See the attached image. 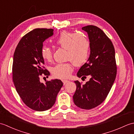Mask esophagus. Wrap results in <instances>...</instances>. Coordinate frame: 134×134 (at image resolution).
I'll return each mask as SVG.
<instances>
[{"label":"esophagus","mask_w":134,"mask_h":134,"mask_svg":"<svg viewBox=\"0 0 134 134\" xmlns=\"http://www.w3.org/2000/svg\"><path fill=\"white\" fill-rule=\"evenodd\" d=\"M62 82H63V84L64 85L66 84L67 83H68V82H69V80H65V79H63Z\"/></svg>","instance_id":"obj_1"}]
</instances>
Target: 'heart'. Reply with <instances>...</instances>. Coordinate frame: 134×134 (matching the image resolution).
<instances>
[{
	"label": "heart",
	"instance_id": "heart-1",
	"mask_svg": "<svg viewBox=\"0 0 134 134\" xmlns=\"http://www.w3.org/2000/svg\"><path fill=\"white\" fill-rule=\"evenodd\" d=\"M55 44L66 50V59L70 62L57 64L52 68V75L60 79L67 78L73 71L72 63L75 66H80L87 60L90 42L83 34L64 32L55 40ZM41 56L45 60L50 61L52 57L51 48L47 46L42 48Z\"/></svg>",
	"mask_w": 134,
	"mask_h": 134
}]
</instances>
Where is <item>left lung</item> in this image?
<instances>
[{"label": "left lung", "instance_id": "8db88e82", "mask_svg": "<svg viewBox=\"0 0 134 134\" xmlns=\"http://www.w3.org/2000/svg\"><path fill=\"white\" fill-rule=\"evenodd\" d=\"M88 34L90 54L87 62L79 70L77 76L89 81L81 85L74 81L76 89L73 96L74 104L84 109H90L103 102L115 80L117 67L115 51L112 41L99 27L88 25L82 28Z\"/></svg>", "mask_w": 134, "mask_h": 134}]
</instances>
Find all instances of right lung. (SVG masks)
I'll use <instances>...</instances> for the list:
<instances>
[{
	"mask_svg": "<svg viewBox=\"0 0 134 134\" xmlns=\"http://www.w3.org/2000/svg\"><path fill=\"white\" fill-rule=\"evenodd\" d=\"M53 35V29L38 28L25 35L17 45L14 54L13 79L17 93L25 104L33 110L44 111L55 103L63 86L60 79L40 82V76L49 72L42 66L43 42Z\"/></svg>",
	"mask_w": 134,
	"mask_h": 134,
	"instance_id": "add662e5",
	"label": "right lung"
}]
</instances>
